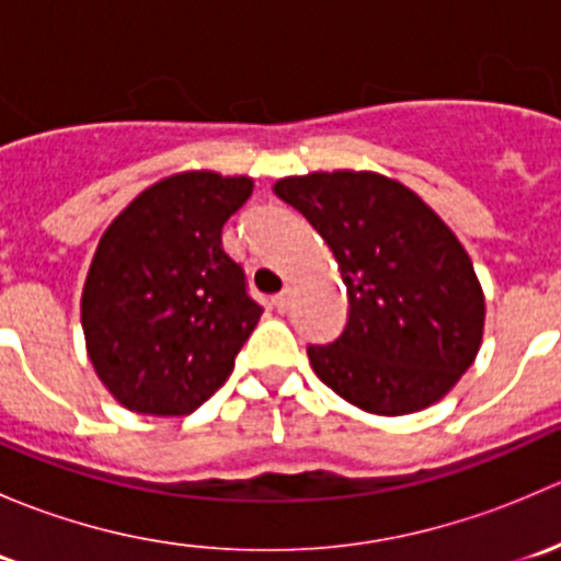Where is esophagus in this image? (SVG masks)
<instances>
[{
    "mask_svg": "<svg viewBox=\"0 0 561 561\" xmlns=\"http://www.w3.org/2000/svg\"><path fill=\"white\" fill-rule=\"evenodd\" d=\"M271 304H274L276 312L285 314L287 309H290V304H293V290H282L279 296H274V301H271Z\"/></svg>",
    "mask_w": 561,
    "mask_h": 561,
    "instance_id": "esophagus-1",
    "label": "esophagus"
}]
</instances>
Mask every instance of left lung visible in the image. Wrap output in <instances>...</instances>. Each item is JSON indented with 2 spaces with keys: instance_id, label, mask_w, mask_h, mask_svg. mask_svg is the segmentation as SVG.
Returning <instances> with one entry per match:
<instances>
[{
  "instance_id": "left-lung-1",
  "label": "left lung",
  "mask_w": 561,
  "mask_h": 561,
  "mask_svg": "<svg viewBox=\"0 0 561 561\" xmlns=\"http://www.w3.org/2000/svg\"><path fill=\"white\" fill-rule=\"evenodd\" d=\"M336 257L347 325L307 347L314 375L371 415H410L461 380L483 342L485 298L467 249L410 186L371 171L274 184Z\"/></svg>"
}]
</instances>
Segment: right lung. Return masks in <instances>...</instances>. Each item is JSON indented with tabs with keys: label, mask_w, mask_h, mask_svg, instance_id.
Here are the masks:
<instances>
[{
	"label": "right lung",
	"mask_w": 561,
	"mask_h": 561,
	"mask_svg": "<svg viewBox=\"0 0 561 561\" xmlns=\"http://www.w3.org/2000/svg\"><path fill=\"white\" fill-rule=\"evenodd\" d=\"M252 186L249 175L173 173L105 228L81 325L100 382L129 412L190 415L233 371L263 309L222 249V228Z\"/></svg>",
	"instance_id": "add662e5"
}]
</instances>
